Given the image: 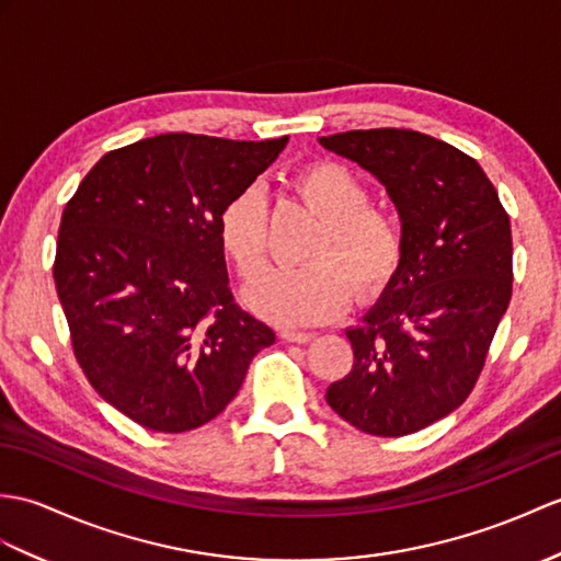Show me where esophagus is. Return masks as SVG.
<instances>
[{
	"instance_id": "obj_1",
	"label": "esophagus",
	"mask_w": 561,
	"mask_h": 561,
	"mask_svg": "<svg viewBox=\"0 0 561 561\" xmlns=\"http://www.w3.org/2000/svg\"><path fill=\"white\" fill-rule=\"evenodd\" d=\"M279 336L284 342H291V344H308L316 334H312V332H296V330H282Z\"/></svg>"
}]
</instances>
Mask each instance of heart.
<instances>
[{"label":"heart","mask_w":561,"mask_h":561,"mask_svg":"<svg viewBox=\"0 0 561 561\" xmlns=\"http://www.w3.org/2000/svg\"><path fill=\"white\" fill-rule=\"evenodd\" d=\"M294 191L320 227L306 249L310 263L270 267L245 289L255 316L277 324H318L342 316L351 301L389 289L403 265V231L385 207L370 205V188L354 169L320 160L294 176ZM217 243L241 279H251L267 255V198L260 186L233 191L221 203Z\"/></svg>","instance_id":"heart-1"}]
</instances>
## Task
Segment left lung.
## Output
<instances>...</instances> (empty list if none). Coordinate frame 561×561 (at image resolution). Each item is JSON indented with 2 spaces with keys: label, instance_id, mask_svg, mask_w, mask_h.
<instances>
[{
  "label": "left lung",
  "instance_id": "left-lung-1",
  "mask_svg": "<svg viewBox=\"0 0 561 561\" xmlns=\"http://www.w3.org/2000/svg\"><path fill=\"white\" fill-rule=\"evenodd\" d=\"M394 201L403 265L346 330L354 368L328 387L346 423L377 437L419 433L473 392L492 336L512 301V227L480 164L445 140L409 128L322 136Z\"/></svg>",
  "mask_w": 561,
  "mask_h": 561
}]
</instances>
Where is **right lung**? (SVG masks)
<instances>
[{
  "label": "right lung",
  "mask_w": 561,
  "mask_h": 561,
  "mask_svg": "<svg viewBox=\"0 0 561 561\" xmlns=\"http://www.w3.org/2000/svg\"><path fill=\"white\" fill-rule=\"evenodd\" d=\"M286 140L142 138L104 154L64 207L51 275L73 356L134 423L154 433L205 425L275 344L233 301L215 219Z\"/></svg>",
  "instance_id": "add662e5"
}]
</instances>
